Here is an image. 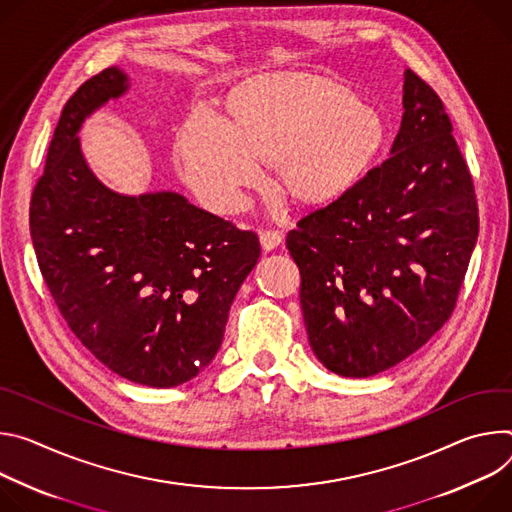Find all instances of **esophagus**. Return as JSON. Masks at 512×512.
Returning a JSON list of instances; mask_svg holds the SVG:
<instances>
[{
	"instance_id": "1",
	"label": "esophagus",
	"mask_w": 512,
	"mask_h": 512,
	"mask_svg": "<svg viewBox=\"0 0 512 512\" xmlns=\"http://www.w3.org/2000/svg\"><path fill=\"white\" fill-rule=\"evenodd\" d=\"M260 244L266 252L274 250L276 246L282 244V234L278 230H264V232H260Z\"/></svg>"
}]
</instances>
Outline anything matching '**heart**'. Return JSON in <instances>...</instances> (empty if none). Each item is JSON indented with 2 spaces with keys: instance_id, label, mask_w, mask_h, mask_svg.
Returning <instances> with one entry per match:
<instances>
[{
  "instance_id": "obj_1",
  "label": "heart",
  "mask_w": 512,
  "mask_h": 512,
  "mask_svg": "<svg viewBox=\"0 0 512 512\" xmlns=\"http://www.w3.org/2000/svg\"><path fill=\"white\" fill-rule=\"evenodd\" d=\"M225 116H191L175 138L187 185L211 207L232 209L274 168L278 193L303 209L346 197L386 142L382 113L335 79L278 71L250 77L225 97Z\"/></svg>"
}]
</instances>
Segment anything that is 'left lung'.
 Returning <instances> with one entry per match:
<instances>
[{
    "instance_id": "8db88e82",
    "label": "left lung",
    "mask_w": 512,
    "mask_h": 512,
    "mask_svg": "<svg viewBox=\"0 0 512 512\" xmlns=\"http://www.w3.org/2000/svg\"><path fill=\"white\" fill-rule=\"evenodd\" d=\"M403 105L392 154L287 234L311 350L339 376H374L425 346L456 309L478 238L468 162L411 69Z\"/></svg>"
}]
</instances>
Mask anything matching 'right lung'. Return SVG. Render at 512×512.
<instances>
[{
  "mask_svg": "<svg viewBox=\"0 0 512 512\" xmlns=\"http://www.w3.org/2000/svg\"><path fill=\"white\" fill-rule=\"evenodd\" d=\"M126 89V75L109 67L65 103L32 191L30 234L46 287L79 342L122 378L170 388L217 354L260 242L183 195L124 197L93 177L77 132Z\"/></svg>",
  "mask_w": 512,
  "mask_h": 512,
  "instance_id": "right-lung-1",
  "label": "right lung"
}]
</instances>
